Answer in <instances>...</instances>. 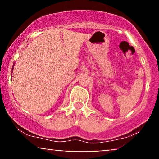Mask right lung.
Returning a JSON list of instances; mask_svg holds the SVG:
<instances>
[{
	"label": "right lung",
	"instance_id": "1",
	"mask_svg": "<svg viewBox=\"0 0 159 159\" xmlns=\"http://www.w3.org/2000/svg\"><path fill=\"white\" fill-rule=\"evenodd\" d=\"M13 66H14V64H13ZM13 66H12V71H13Z\"/></svg>",
	"mask_w": 159,
	"mask_h": 159
}]
</instances>
